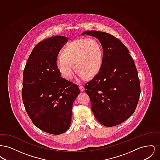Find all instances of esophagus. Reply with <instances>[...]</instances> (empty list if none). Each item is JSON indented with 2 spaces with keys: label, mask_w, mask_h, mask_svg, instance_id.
I'll return each instance as SVG.
<instances>
[{
  "label": "esophagus",
  "mask_w": 160,
  "mask_h": 160,
  "mask_svg": "<svg viewBox=\"0 0 160 160\" xmlns=\"http://www.w3.org/2000/svg\"><path fill=\"white\" fill-rule=\"evenodd\" d=\"M79 89H80V91L81 92H83L84 91V88L83 86H79Z\"/></svg>",
  "instance_id": "34e87169"
}]
</instances>
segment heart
<instances>
[{"instance_id":"1","label":"heart","mask_w":160,"mask_h":160,"mask_svg":"<svg viewBox=\"0 0 160 160\" xmlns=\"http://www.w3.org/2000/svg\"><path fill=\"white\" fill-rule=\"evenodd\" d=\"M103 51L99 41L95 38H83L69 42L63 50L62 55L56 59V67L62 76L72 78L76 67L78 76L91 78L101 68Z\"/></svg>"}]
</instances>
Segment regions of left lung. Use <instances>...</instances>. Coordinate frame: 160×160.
Instances as JSON below:
<instances>
[{"instance_id":"left-lung-1","label":"left lung","mask_w":160,"mask_h":160,"mask_svg":"<svg viewBox=\"0 0 160 160\" xmlns=\"http://www.w3.org/2000/svg\"><path fill=\"white\" fill-rule=\"evenodd\" d=\"M88 35L99 39L103 62L99 72L85 84L91 109L102 125H119L134 113L140 94L138 72L129 50L118 38L106 32L87 31Z\"/></svg>"}]
</instances>
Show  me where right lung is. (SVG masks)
I'll return each instance as SVG.
<instances>
[{"label":"right lung","mask_w":160,"mask_h":160,"mask_svg":"<svg viewBox=\"0 0 160 160\" xmlns=\"http://www.w3.org/2000/svg\"><path fill=\"white\" fill-rule=\"evenodd\" d=\"M68 38L54 36L39 42L23 72L22 98L33 123L42 131L61 134L70 127L72 107L80 93L77 84L61 76L56 59Z\"/></svg>","instance_id":"1"}]
</instances>
